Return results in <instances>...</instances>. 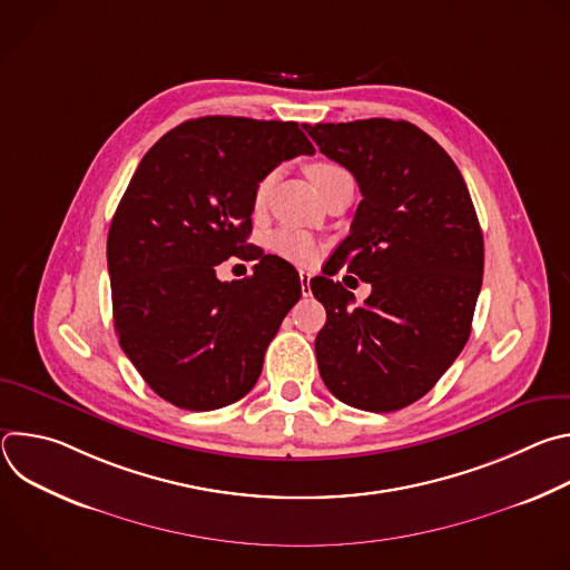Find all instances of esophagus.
I'll use <instances>...</instances> for the list:
<instances>
[{"instance_id":"1","label":"esophagus","mask_w":570,"mask_h":570,"mask_svg":"<svg viewBox=\"0 0 570 570\" xmlns=\"http://www.w3.org/2000/svg\"><path fill=\"white\" fill-rule=\"evenodd\" d=\"M299 279H302V291H304V295H308V293H311V273L302 271V273H299Z\"/></svg>"}]
</instances>
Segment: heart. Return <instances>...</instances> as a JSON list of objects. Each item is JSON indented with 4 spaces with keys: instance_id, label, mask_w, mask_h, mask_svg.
I'll return each instance as SVG.
<instances>
[{
    "instance_id": "1",
    "label": "heart",
    "mask_w": 570,
    "mask_h": 570,
    "mask_svg": "<svg viewBox=\"0 0 570 570\" xmlns=\"http://www.w3.org/2000/svg\"><path fill=\"white\" fill-rule=\"evenodd\" d=\"M338 174H343V169L330 159H313L306 165V176L311 178L315 189H320L324 183L332 180ZM268 187H271V178H264L257 185V191H255V203L257 205L264 203V198L268 194ZM266 243H268V250L273 255H277L286 262H293V264H311L317 257L315 240L306 232H299V229H291V227L275 229V232L268 234Z\"/></svg>"
}]
</instances>
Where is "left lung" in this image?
<instances>
[{"mask_svg":"<svg viewBox=\"0 0 570 570\" xmlns=\"http://www.w3.org/2000/svg\"><path fill=\"white\" fill-rule=\"evenodd\" d=\"M304 130L363 196L347 238L311 279L327 308L315 338L320 376L352 409L401 411L438 383L471 334L484 248L469 189L449 153L409 121ZM343 265L373 284L361 307L333 282Z\"/></svg>","mask_w":570,"mask_h":570,"instance_id":"8db88e82","label":"left lung"}]
</instances>
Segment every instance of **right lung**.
I'll use <instances>...</instances> for the list:
<instances>
[{"label": "right lung", "mask_w": 570, "mask_h": 570, "mask_svg": "<svg viewBox=\"0 0 570 570\" xmlns=\"http://www.w3.org/2000/svg\"><path fill=\"white\" fill-rule=\"evenodd\" d=\"M313 153L295 121L200 117L141 157L108 232L115 330L150 390L178 409L216 411L255 387L302 295L288 262L248 243L255 191L284 159ZM234 254L261 264L220 283L213 266Z\"/></svg>", "instance_id": "1"}]
</instances>
